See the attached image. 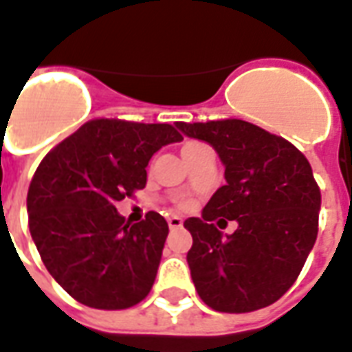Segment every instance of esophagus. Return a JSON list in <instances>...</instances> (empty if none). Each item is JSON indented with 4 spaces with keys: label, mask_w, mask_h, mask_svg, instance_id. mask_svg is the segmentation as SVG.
<instances>
[{
    "label": "esophagus",
    "mask_w": 352,
    "mask_h": 352,
    "mask_svg": "<svg viewBox=\"0 0 352 352\" xmlns=\"http://www.w3.org/2000/svg\"><path fill=\"white\" fill-rule=\"evenodd\" d=\"M168 227H170L173 230L182 229V227H184V221H182V217H178V215H170V217H168Z\"/></svg>",
    "instance_id": "34e87169"
}]
</instances>
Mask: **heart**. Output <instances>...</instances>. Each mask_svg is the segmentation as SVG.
<instances>
[{
	"instance_id": "b5f03b06",
	"label": "heart",
	"mask_w": 352,
	"mask_h": 352,
	"mask_svg": "<svg viewBox=\"0 0 352 352\" xmlns=\"http://www.w3.org/2000/svg\"><path fill=\"white\" fill-rule=\"evenodd\" d=\"M197 144H199V142H189V144H186V146H184V148H191V146H197ZM182 206L186 208V206H189V204H187V202H184Z\"/></svg>"
}]
</instances>
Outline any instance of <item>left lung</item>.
<instances>
[{
    "instance_id": "left-lung-1",
    "label": "left lung",
    "mask_w": 352,
    "mask_h": 352,
    "mask_svg": "<svg viewBox=\"0 0 352 352\" xmlns=\"http://www.w3.org/2000/svg\"><path fill=\"white\" fill-rule=\"evenodd\" d=\"M176 127L217 151L227 179L202 217L184 223L193 236L187 264L195 289L215 311L270 306L296 281L317 240L320 191L309 161L289 140L243 120ZM227 219L239 227L223 236L213 221Z\"/></svg>"
}]
</instances>
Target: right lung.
I'll return each mask as SVG.
<instances>
[{
    "instance_id": "add662e5",
    "label": "right lung",
    "mask_w": 352,
    "mask_h": 352,
    "mask_svg": "<svg viewBox=\"0 0 352 352\" xmlns=\"http://www.w3.org/2000/svg\"><path fill=\"white\" fill-rule=\"evenodd\" d=\"M182 135L168 123L91 120L46 153L28 191L30 232L46 270L76 302L127 309L148 296L168 225H129L116 202L144 189L146 166Z\"/></svg>"
}]
</instances>
